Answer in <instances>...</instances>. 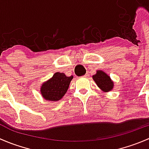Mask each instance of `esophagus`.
Segmentation results:
<instances>
[{"label":"esophagus","instance_id":"obj_1","mask_svg":"<svg viewBox=\"0 0 149 149\" xmlns=\"http://www.w3.org/2000/svg\"><path fill=\"white\" fill-rule=\"evenodd\" d=\"M84 78H88L89 77V74H88V73H86V74L84 76Z\"/></svg>","mask_w":149,"mask_h":149}]
</instances>
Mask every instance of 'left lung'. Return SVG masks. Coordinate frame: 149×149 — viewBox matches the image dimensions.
I'll return each mask as SVG.
<instances>
[{
  "mask_svg": "<svg viewBox=\"0 0 149 149\" xmlns=\"http://www.w3.org/2000/svg\"><path fill=\"white\" fill-rule=\"evenodd\" d=\"M92 78L97 86L104 91H109L113 88L114 84L110 77L102 70H97V73Z\"/></svg>",
  "mask_w": 149,
  "mask_h": 149,
  "instance_id": "8db88e82",
  "label": "left lung"
}]
</instances>
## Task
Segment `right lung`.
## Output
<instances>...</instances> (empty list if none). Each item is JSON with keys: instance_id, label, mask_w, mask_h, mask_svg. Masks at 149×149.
Instances as JSON below:
<instances>
[{"instance_id": "1", "label": "right lung", "mask_w": 149, "mask_h": 149, "mask_svg": "<svg viewBox=\"0 0 149 149\" xmlns=\"http://www.w3.org/2000/svg\"><path fill=\"white\" fill-rule=\"evenodd\" d=\"M72 79V76H66L64 73L57 72L52 79L42 84L41 94L47 101L60 100L65 95Z\"/></svg>"}]
</instances>
